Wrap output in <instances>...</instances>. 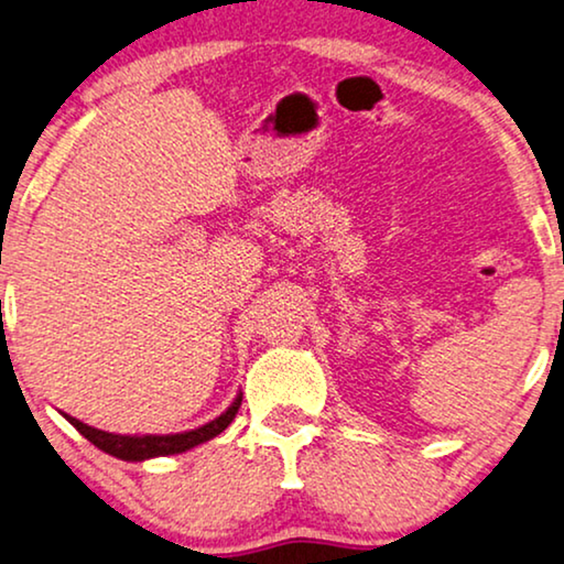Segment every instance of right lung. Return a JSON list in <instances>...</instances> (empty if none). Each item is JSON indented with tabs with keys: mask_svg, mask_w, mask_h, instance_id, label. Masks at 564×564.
I'll return each mask as SVG.
<instances>
[{
	"mask_svg": "<svg viewBox=\"0 0 564 564\" xmlns=\"http://www.w3.org/2000/svg\"><path fill=\"white\" fill-rule=\"evenodd\" d=\"M239 404H242V394H237V400L231 402V408L227 412H221V415L212 420V423L195 427V431H185L175 435H118V433L97 431V427L82 423L77 417H69V415L64 417L69 420L82 435H85L89 444L102 448L105 454L116 456V459H123V462H144V459H152V456L183 454L187 448L216 438V435L227 431V425L235 420Z\"/></svg>",
	"mask_w": 564,
	"mask_h": 564,
	"instance_id": "add662e5",
	"label": "right lung"
}]
</instances>
